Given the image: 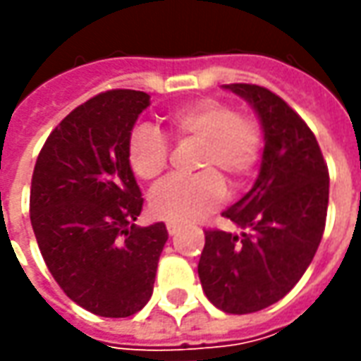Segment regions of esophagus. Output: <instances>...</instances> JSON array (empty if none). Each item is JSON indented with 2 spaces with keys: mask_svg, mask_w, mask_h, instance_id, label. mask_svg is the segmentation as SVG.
Listing matches in <instances>:
<instances>
[{
  "mask_svg": "<svg viewBox=\"0 0 361 361\" xmlns=\"http://www.w3.org/2000/svg\"><path fill=\"white\" fill-rule=\"evenodd\" d=\"M166 230H168V234L170 235H176L181 230V226L180 224H173V222H168V224H166Z\"/></svg>",
  "mask_w": 361,
  "mask_h": 361,
  "instance_id": "obj_1",
  "label": "esophagus"
}]
</instances>
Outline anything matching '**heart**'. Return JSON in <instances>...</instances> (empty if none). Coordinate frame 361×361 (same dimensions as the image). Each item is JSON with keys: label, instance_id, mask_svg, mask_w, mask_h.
Wrapping results in <instances>:
<instances>
[{"label": "heart", "instance_id": "heart-1", "mask_svg": "<svg viewBox=\"0 0 361 361\" xmlns=\"http://www.w3.org/2000/svg\"><path fill=\"white\" fill-rule=\"evenodd\" d=\"M173 141L199 145L197 178H173L150 193V212L173 224L195 222L219 209L226 188H240L250 178L263 152V131L257 119L238 114L232 104L201 98L166 116ZM127 160L137 178L152 181L170 164V145L157 127H133L127 139Z\"/></svg>", "mask_w": 361, "mask_h": 361}]
</instances>
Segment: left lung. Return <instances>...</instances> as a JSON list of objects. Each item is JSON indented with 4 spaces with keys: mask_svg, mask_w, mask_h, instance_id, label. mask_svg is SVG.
<instances>
[{
    "mask_svg": "<svg viewBox=\"0 0 361 361\" xmlns=\"http://www.w3.org/2000/svg\"><path fill=\"white\" fill-rule=\"evenodd\" d=\"M257 114L265 149L253 188L222 212L240 234L207 230L199 279L212 305L255 313L295 286L313 261L329 207V170L311 129L265 87L234 82Z\"/></svg>",
    "mask_w": 361,
    "mask_h": 361,
    "instance_id": "8db88e82",
    "label": "left lung"
}]
</instances>
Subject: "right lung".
<instances>
[{"label":"right lung","mask_w":361,"mask_h":361,"mask_svg":"<svg viewBox=\"0 0 361 361\" xmlns=\"http://www.w3.org/2000/svg\"><path fill=\"white\" fill-rule=\"evenodd\" d=\"M150 96L108 90L75 108L44 142L30 185V224L44 261L75 303L129 317L152 295L164 222L137 226L141 189L127 139Z\"/></svg>","instance_id":"right-lung-1"}]
</instances>
